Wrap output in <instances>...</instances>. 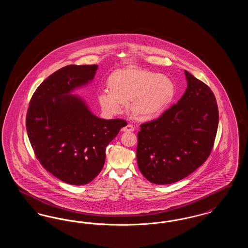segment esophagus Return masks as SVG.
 <instances>
[{
    "label": "esophagus",
    "instance_id": "1",
    "mask_svg": "<svg viewBox=\"0 0 248 248\" xmlns=\"http://www.w3.org/2000/svg\"><path fill=\"white\" fill-rule=\"evenodd\" d=\"M134 130H135L134 126H133V125H131V124H127L126 126H124V127H123V128H122V131H123V132H133Z\"/></svg>",
    "mask_w": 248,
    "mask_h": 248
}]
</instances>
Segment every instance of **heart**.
Masks as SVG:
<instances>
[{
  "label": "heart",
  "mask_w": 248,
  "mask_h": 248,
  "mask_svg": "<svg viewBox=\"0 0 248 248\" xmlns=\"http://www.w3.org/2000/svg\"><path fill=\"white\" fill-rule=\"evenodd\" d=\"M107 88L108 92L97 96L107 114H120L126 103L131 117L139 122L160 117L176 94V85L171 78L137 67L111 72L107 79Z\"/></svg>",
  "instance_id": "heart-1"
}]
</instances>
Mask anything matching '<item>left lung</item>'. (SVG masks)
Segmentation results:
<instances>
[{"mask_svg":"<svg viewBox=\"0 0 248 248\" xmlns=\"http://www.w3.org/2000/svg\"><path fill=\"white\" fill-rule=\"evenodd\" d=\"M187 88L176 105L138 134L137 160L142 175L158 185L189 176L211 153L218 109L211 89L185 71Z\"/></svg>","mask_w":248,"mask_h":248,"instance_id":"1","label":"left lung"}]
</instances>
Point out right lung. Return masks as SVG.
Returning a JSON list of instances; mask_svg holds the SVG:
<instances>
[{"mask_svg":"<svg viewBox=\"0 0 248 248\" xmlns=\"http://www.w3.org/2000/svg\"><path fill=\"white\" fill-rule=\"evenodd\" d=\"M97 65H69L51 74L30 102L26 126L36 157L61 181L81 186L102 170L106 148L124 120L98 118L76 90L94 80Z\"/></svg>","mask_w":248,"mask_h":248,"instance_id":"obj_1","label":"right lung"}]
</instances>
